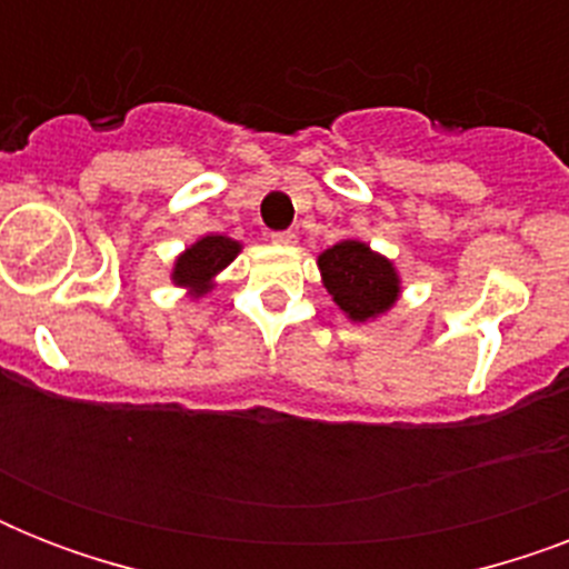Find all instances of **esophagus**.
<instances>
[{
	"label": "esophagus",
	"instance_id": "34e87169",
	"mask_svg": "<svg viewBox=\"0 0 569 569\" xmlns=\"http://www.w3.org/2000/svg\"><path fill=\"white\" fill-rule=\"evenodd\" d=\"M271 241H274V244H280V248H292L295 232H271Z\"/></svg>",
	"mask_w": 569,
	"mask_h": 569
}]
</instances>
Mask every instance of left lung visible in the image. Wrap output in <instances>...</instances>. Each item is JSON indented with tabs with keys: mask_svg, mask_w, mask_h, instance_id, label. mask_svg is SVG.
<instances>
[{
	"mask_svg": "<svg viewBox=\"0 0 569 569\" xmlns=\"http://www.w3.org/2000/svg\"><path fill=\"white\" fill-rule=\"evenodd\" d=\"M321 283L346 319L355 325L387 316L401 298V274L396 262L360 239H342L319 253Z\"/></svg>",
	"mask_w": 569,
	"mask_h": 569,
	"instance_id": "8db88e82",
	"label": "left lung"
}]
</instances>
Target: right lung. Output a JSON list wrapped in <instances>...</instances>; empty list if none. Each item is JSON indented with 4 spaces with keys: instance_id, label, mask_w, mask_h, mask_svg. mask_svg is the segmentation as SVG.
I'll return each mask as SVG.
<instances>
[{
    "instance_id": "obj_1",
    "label": "right lung",
    "mask_w": 569,
    "mask_h": 569,
    "mask_svg": "<svg viewBox=\"0 0 569 569\" xmlns=\"http://www.w3.org/2000/svg\"><path fill=\"white\" fill-rule=\"evenodd\" d=\"M241 253V241L230 239V236H200L194 244L182 250L180 257L173 259L171 268V283L186 289L191 301L203 298L206 292H212L214 280L221 274L223 268L230 266L232 259Z\"/></svg>"
}]
</instances>
